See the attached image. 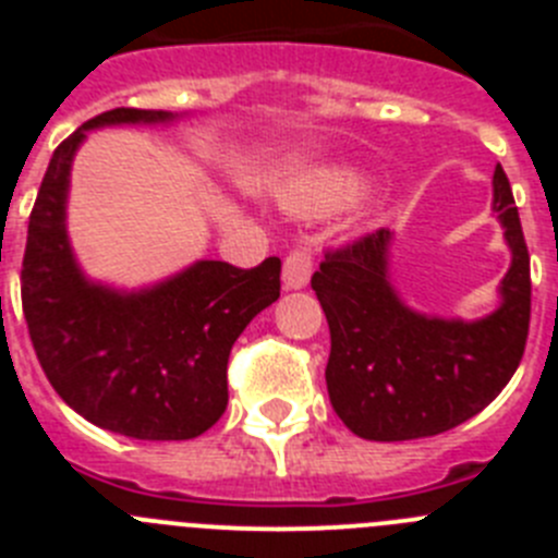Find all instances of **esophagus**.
I'll return each mask as SVG.
<instances>
[{
	"mask_svg": "<svg viewBox=\"0 0 558 558\" xmlns=\"http://www.w3.org/2000/svg\"><path fill=\"white\" fill-rule=\"evenodd\" d=\"M313 274V256L307 248H293L284 256L282 265V284L284 290H302Z\"/></svg>",
	"mask_w": 558,
	"mask_h": 558,
	"instance_id": "34e87169",
	"label": "esophagus"
}]
</instances>
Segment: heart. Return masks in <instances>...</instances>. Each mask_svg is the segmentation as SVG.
Instances as JSON below:
<instances>
[{
    "instance_id": "1",
    "label": "heart",
    "mask_w": 558,
    "mask_h": 558,
    "mask_svg": "<svg viewBox=\"0 0 558 558\" xmlns=\"http://www.w3.org/2000/svg\"><path fill=\"white\" fill-rule=\"evenodd\" d=\"M360 186H363V181H360L357 172L327 170L310 184H304L299 192H293L288 204L290 209L302 211V215H324V211L349 204L360 192Z\"/></svg>"
}]
</instances>
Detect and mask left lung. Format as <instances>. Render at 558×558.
Masks as SVG:
<instances>
[{"mask_svg": "<svg viewBox=\"0 0 558 558\" xmlns=\"http://www.w3.org/2000/svg\"><path fill=\"white\" fill-rule=\"evenodd\" d=\"M495 211L511 268L500 307L477 322L408 307L388 279L391 231L324 254L313 290L329 324L327 391L340 422L368 441L436 436L481 413L520 366L531 322V256L514 195L495 167Z\"/></svg>", "mask_w": 558, "mask_h": 558, "instance_id": "left-lung-1", "label": "left lung"}]
</instances>
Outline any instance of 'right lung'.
Masks as SVG:
<instances>
[{"instance_id":"add662e5","label":"right lung","mask_w":558,"mask_h":558,"mask_svg":"<svg viewBox=\"0 0 558 558\" xmlns=\"http://www.w3.org/2000/svg\"><path fill=\"white\" fill-rule=\"evenodd\" d=\"M170 111L113 108L61 142L27 226L22 310L44 374L72 411L142 441H184L229 405L234 340L279 299V256L256 268L201 259L140 293L88 282L66 236L69 170L92 128L170 122Z\"/></svg>"}]
</instances>
